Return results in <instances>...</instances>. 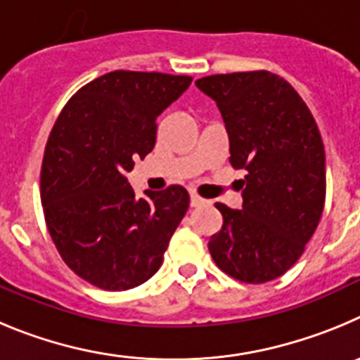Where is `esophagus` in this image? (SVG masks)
Instances as JSON below:
<instances>
[{"instance_id": "obj_1", "label": "esophagus", "mask_w": 360, "mask_h": 360, "mask_svg": "<svg viewBox=\"0 0 360 360\" xmlns=\"http://www.w3.org/2000/svg\"><path fill=\"white\" fill-rule=\"evenodd\" d=\"M206 202H208V200L202 199V197H199L197 193H190V206H192V208H197V206H204Z\"/></svg>"}]
</instances>
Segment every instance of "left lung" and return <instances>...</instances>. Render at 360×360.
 I'll list each match as a JSON object with an SVG mask.
<instances>
[{
	"label": "left lung",
	"mask_w": 360,
	"mask_h": 360,
	"mask_svg": "<svg viewBox=\"0 0 360 360\" xmlns=\"http://www.w3.org/2000/svg\"><path fill=\"white\" fill-rule=\"evenodd\" d=\"M195 84L222 112L229 163L248 170L242 210L215 204L222 228L210 238V255L238 281L276 280L300 260L325 208V147L316 120L296 89L271 71Z\"/></svg>",
	"instance_id": "1"
}]
</instances>
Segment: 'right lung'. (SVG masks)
<instances>
[{
  "mask_svg": "<svg viewBox=\"0 0 360 360\" xmlns=\"http://www.w3.org/2000/svg\"><path fill=\"white\" fill-rule=\"evenodd\" d=\"M192 77L116 70L68 100L48 136L41 200L64 264L103 290L147 281L190 204L172 184L138 199L127 181L156 143V118Z\"/></svg>",
  "mask_w": 360,
  "mask_h": 360,
  "instance_id": "add662e5",
  "label": "right lung"
}]
</instances>
